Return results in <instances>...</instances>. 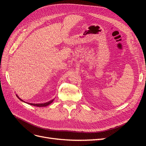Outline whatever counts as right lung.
Listing matches in <instances>:
<instances>
[{
    "label": "right lung",
    "instance_id": "1",
    "mask_svg": "<svg viewBox=\"0 0 146 146\" xmlns=\"http://www.w3.org/2000/svg\"><path fill=\"white\" fill-rule=\"evenodd\" d=\"M17 98H18V96H17ZM20 99V98H19ZM21 100H22L21 99H20ZM23 101V100H22ZM54 101V100H52L49 102H46V103H44V104H30V103H28L30 105H33V106H36V107H46V106L48 105L49 104H50L51 103H52V102Z\"/></svg>",
    "mask_w": 146,
    "mask_h": 146
}]
</instances>
